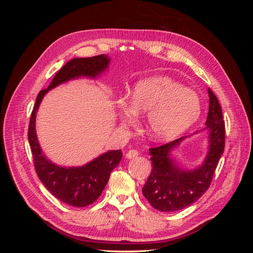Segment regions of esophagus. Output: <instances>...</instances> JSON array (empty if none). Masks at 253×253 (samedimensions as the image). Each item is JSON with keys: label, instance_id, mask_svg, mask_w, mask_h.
<instances>
[{"label": "esophagus", "instance_id": "34e87169", "mask_svg": "<svg viewBox=\"0 0 253 253\" xmlns=\"http://www.w3.org/2000/svg\"><path fill=\"white\" fill-rule=\"evenodd\" d=\"M126 156L127 159L135 158V157L138 156V151H136V150H129V151L126 153Z\"/></svg>", "mask_w": 253, "mask_h": 253}]
</instances>
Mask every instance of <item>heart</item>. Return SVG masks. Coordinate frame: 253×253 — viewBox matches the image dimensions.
<instances>
[{
  "mask_svg": "<svg viewBox=\"0 0 253 253\" xmlns=\"http://www.w3.org/2000/svg\"><path fill=\"white\" fill-rule=\"evenodd\" d=\"M118 116L122 126H133L139 114L147 113L145 128L153 139L170 141L192 126L202 113L195 90L168 76H154L135 84L132 100L121 97Z\"/></svg>",
  "mask_w": 253,
  "mask_h": 253,
  "instance_id": "heart-1",
  "label": "heart"
}]
</instances>
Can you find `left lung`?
<instances>
[{"label": "left lung", "mask_w": 253, "mask_h": 253, "mask_svg": "<svg viewBox=\"0 0 253 253\" xmlns=\"http://www.w3.org/2000/svg\"><path fill=\"white\" fill-rule=\"evenodd\" d=\"M209 111L206 126L194 134L207 132V153L201 165L186 168L174 158V152L191 136L150 149L152 172L142 193L153 208L163 212L181 210L195 203L209 188L214 171L225 149V122L220 104L208 88ZM192 134V135H194Z\"/></svg>", "instance_id": "left-lung-1"}]
</instances>
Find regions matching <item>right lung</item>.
Returning <instances> with one entry per match:
<instances>
[{"mask_svg":"<svg viewBox=\"0 0 253 253\" xmlns=\"http://www.w3.org/2000/svg\"><path fill=\"white\" fill-rule=\"evenodd\" d=\"M111 59L108 55L72 59L56 74L46 89L41 90L36 99L28 127V141L34 156L36 171L49 192L61 202L73 207H86L98 200L111 172L122 157L121 150H111L79 167L59 166L44 154L36 131V118L39 106L48 90L71 80L80 78L97 79L109 70Z\"/></svg>","mask_w":253,"mask_h":253,"instance_id":"add662e5","label":"right lung"}]
</instances>
